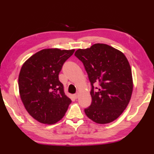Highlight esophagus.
<instances>
[{"label": "esophagus", "instance_id": "esophagus-1", "mask_svg": "<svg viewBox=\"0 0 154 154\" xmlns=\"http://www.w3.org/2000/svg\"><path fill=\"white\" fill-rule=\"evenodd\" d=\"M73 96H74L75 98H78V96H79V94H78V93H76V94H74Z\"/></svg>", "mask_w": 154, "mask_h": 154}]
</instances>
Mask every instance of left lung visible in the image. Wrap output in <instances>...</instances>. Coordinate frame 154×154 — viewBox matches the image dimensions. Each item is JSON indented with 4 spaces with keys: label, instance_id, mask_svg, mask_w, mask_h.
<instances>
[{
    "label": "left lung",
    "instance_id": "left-lung-1",
    "mask_svg": "<svg viewBox=\"0 0 154 154\" xmlns=\"http://www.w3.org/2000/svg\"><path fill=\"white\" fill-rule=\"evenodd\" d=\"M75 56L84 65L92 85V104L85 109L91 120L105 124L116 120L127 107L133 91L131 67L121 51L103 43L79 49ZM99 83L97 90L93 84Z\"/></svg>",
    "mask_w": 154,
    "mask_h": 154
}]
</instances>
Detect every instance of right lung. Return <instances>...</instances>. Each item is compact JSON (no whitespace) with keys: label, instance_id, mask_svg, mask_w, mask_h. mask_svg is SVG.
Masks as SVG:
<instances>
[{"label":"right lung","instance_id":"add662e5","mask_svg":"<svg viewBox=\"0 0 154 154\" xmlns=\"http://www.w3.org/2000/svg\"><path fill=\"white\" fill-rule=\"evenodd\" d=\"M74 51V49H44L30 56L21 68L18 78L20 98L28 113L40 123H57L71 103L58 75Z\"/></svg>","mask_w":154,"mask_h":154}]
</instances>
